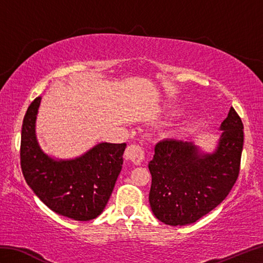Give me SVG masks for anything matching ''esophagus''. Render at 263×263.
Returning a JSON list of instances; mask_svg holds the SVG:
<instances>
[{
    "label": "esophagus",
    "mask_w": 263,
    "mask_h": 263,
    "mask_svg": "<svg viewBox=\"0 0 263 263\" xmlns=\"http://www.w3.org/2000/svg\"><path fill=\"white\" fill-rule=\"evenodd\" d=\"M124 158L130 160L132 164L140 165L144 159V150L139 144H130L125 149Z\"/></svg>",
    "instance_id": "34e87169"
}]
</instances>
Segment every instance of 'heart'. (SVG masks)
I'll return each instance as SVG.
<instances>
[{"label":"heart","instance_id":"obj_1","mask_svg":"<svg viewBox=\"0 0 263 263\" xmlns=\"http://www.w3.org/2000/svg\"><path fill=\"white\" fill-rule=\"evenodd\" d=\"M170 111L172 114H176L177 111H178V106L177 105H174V106H172V108L170 109Z\"/></svg>","mask_w":263,"mask_h":263}]
</instances>
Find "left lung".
<instances>
[{"instance_id":"left-lung-1","label":"left lung","mask_w":263,"mask_h":263,"mask_svg":"<svg viewBox=\"0 0 263 263\" xmlns=\"http://www.w3.org/2000/svg\"><path fill=\"white\" fill-rule=\"evenodd\" d=\"M243 123L231 107L212 154L193 142L166 139L156 144L148 165L149 202L157 219L171 226L195 222L224 200L235 184L244 142Z\"/></svg>"}]
</instances>
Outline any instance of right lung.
<instances>
[{
    "label": "right lung",
    "mask_w": 263,
    "mask_h": 263,
    "mask_svg": "<svg viewBox=\"0 0 263 263\" xmlns=\"http://www.w3.org/2000/svg\"><path fill=\"white\" fill-rule=\"evenodd\" d=\"M41 97L30 104L21 130L20 164L28 185L49 209L74 220L102 214L119 177L126 143H98L80 157L57 160L39 147L36 116Z\"/></svg>",
    "instance_id": "1"
}]
</instances>
